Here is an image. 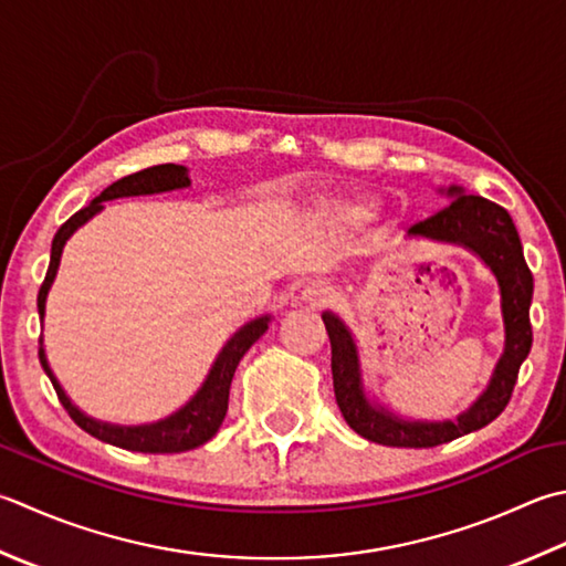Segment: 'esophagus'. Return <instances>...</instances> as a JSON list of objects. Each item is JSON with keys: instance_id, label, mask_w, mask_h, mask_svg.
<instances>
[{"instance_id": "obj_1", "label": "esophagus", "mask_w": 566, "mask_h": 566, "mask_svg": "<svg viewBox=\"0 0 566 566\" xmlns=\"http://www.w3.org/2000/svg\"><path fill=\"white\" fill-rule=\"evenodd\" d=\"M302 298H304L306 304H312V306H324L326 302H331V298H334V286H331L328 282L314 280V282H308L304 290H302Z\"/></svg>"}]
</instances>
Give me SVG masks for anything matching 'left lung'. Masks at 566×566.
<instances>
[{
    "instance_id": "8db88e82",
    "label": "left lung",
    "mask_w": 566,
    "mask_h": 566,
    "mask_svg": "<svg viewBox=\"0 0 566 566\" xmlns=\"http://www.w3.org/2000/svg\"><path fill=\"white\" fill-rule=\"evenodd\" d=\"M444 193L451 198V206L409 228L407 235L467 248L495 274L497 286H501V312L505 326L503 356L495 363L489 387L453 422L451 419L447 422L402 419L382 405L368 400L363 387L356 338L336 314L324 312V324L331 338L334 392L340 415L356 434L382 447L429 449L491 424L511 402L520 365L533 348V326H530L533 272L525 262L511 213L489 198L469 196L461 186H449Z\"/></svg>"
}]
</instances>
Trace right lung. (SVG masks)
<instances>
[{"label": "right lung", "instance_id": "obj_1", "mask_svg": "<svg viewBox=\"0 0 566 566\" xmlns=\"http://www.w3.org/2000/svg\"><path fill=\"white\" fill-rule=\"evenodd\" d=\"M186 186H191L186 166H179V164L149 166V169L129 174V176H125V179H119L113 186H107L105 191L97 198H93L91 203L65 220L51 242L49 272H46V280H43L41 290H39V298H36L41 321H43V314H46V296H49L53 280H55V272H59L63 245L69 242V238L77 228L85 226L87 220L103 210V201H113V198H127V196L164 193V191H174V188H186ZM268 328H270V316L252 318L250 324L242 326L238 334L226 343L223 350L218 353V358L213 365H210V373L206 375L203 385L198 387V392L191 397V400H188L179 409V412H174L171 417L159 419V422H154V424H142V427L107 424V422H97V419L83 415L81 409L71 402V397L65 395L61 382L55 380V375L46 360V350H43V336H39V360L43 365V370H46L49 380L53 382V390H55V395H59V400L65 407V412H69L73 422L83 431H87L91 437L105 441V444L127 449V451L179 453V451H191L196 447H201L208 439L216 437V431L220 429V424H223L226 412H228L230 382H232V375H235L238 363L250 350L252 343L258 340Z\"/></svg>", "mask_w": 566, "mask_h": 566}]
</instances>
